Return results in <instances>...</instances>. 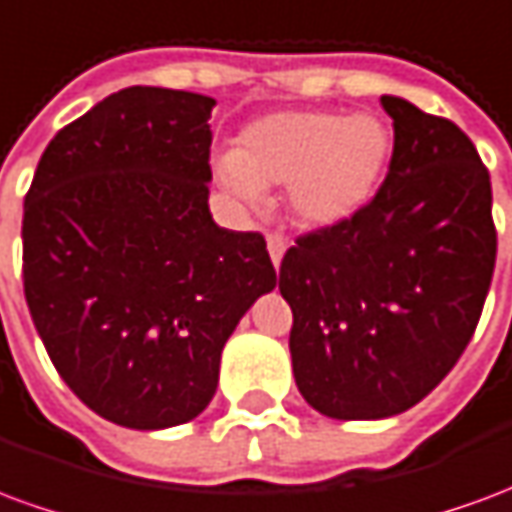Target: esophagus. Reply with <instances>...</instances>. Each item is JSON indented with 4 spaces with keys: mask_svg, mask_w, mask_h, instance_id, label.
I'll list each match as a JSON object with an SVG mask.
<instances>
[{
    "mask_svg": "<svg viewBox=\"0 0 512 512\" xmlns=\"http://www.w3.org/2000/svg\"><path fill=\"white\" fill-rule=\"evenodd\" d=\"M266 246H268V257H271V263H274V268H279L282 257H285V249H288V241H285L282 235H268Z\"/></svg>",
    "mask_w": 512,
    "mask_h": 512,
    "instance_id": "1",
    "label": "esophagus"
}]
</instances>
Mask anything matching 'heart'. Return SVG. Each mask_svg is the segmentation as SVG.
Masks as SVG:
<instances>
[{
	"label": "heart",
	"instance_id": "1",
	"mask_svg": "<svg viewBox=\"0 0 512 512\" xmlns=\"http://www.w3.org/2000/svg\"><path fill=\"white\" fill-rule=\"evenodd\" d=\"M389 153L392 136L376 115L279 109L246 123L233 153L213 158V175L244 205H260L268 186L288 183L296 222L326 230L376 197Z\"/></svg>",
	"mask_w": 512,
	"mask_h": 512
}]
</instances>
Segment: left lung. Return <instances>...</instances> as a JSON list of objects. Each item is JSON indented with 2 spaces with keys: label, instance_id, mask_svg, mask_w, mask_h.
<instances>
[{
  "label": "left lung",
  "instance_id": "left-lung-1",
  "mask_svg": "<svg viewBox=\"0 0 512 512\" xmlns=\"http://www.w3.org/2000/svg\"><path fill=\"white\" fill-rule=\"evenodd\" d=\"M381 106L395 123L384 186L354 219L299 238L279 268L296 386L332 419L395 417L433 392L494 277L491 178L472 139L406 98Z\"/></svg>",
  "mask_w": 512,
  "mask_h": 512
}]
</instances>
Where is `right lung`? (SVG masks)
<instances>
[{"instance_id":"add662e5","label":"right lung","mask_w":512,"mask_h":512,"mask_svg":"<svg viewBox=\"0 0 512 512\" xmlns=\"http://www.w3.org/2000/svg\"><path fill=\"white\" fill-rule=\"evenodd\" d=\"M213 98L126 87L43 150L24 200V296L98 417L164 430L205 411L222 348L277 288L260 233L213 222Z\"/></svg>"}]
</instances>
